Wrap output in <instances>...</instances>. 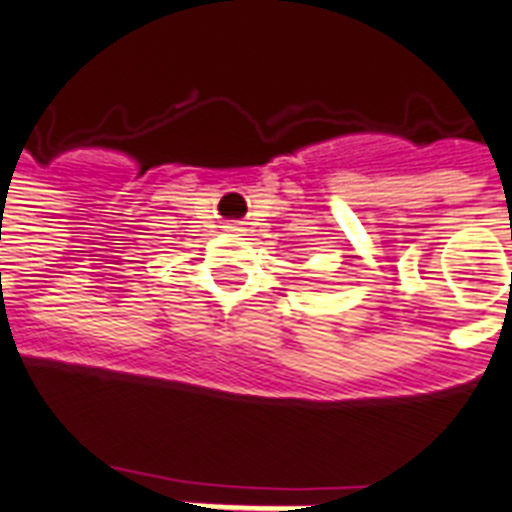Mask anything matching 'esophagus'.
<instances>
[{"mask_svg": "<svg viewBox=\"0 0 512 512\" xmlns=\"http://www.w3.org/2000/svg\"><path fill=\"white\" fill-rule=\"evenodd\" d=\"M227 230H240L238 222H227Z\"/></svg>", "mask_w": 512, "mask_h": 512, "instance_id": "obj_1", "label": "esophagus"}]
</instances>
